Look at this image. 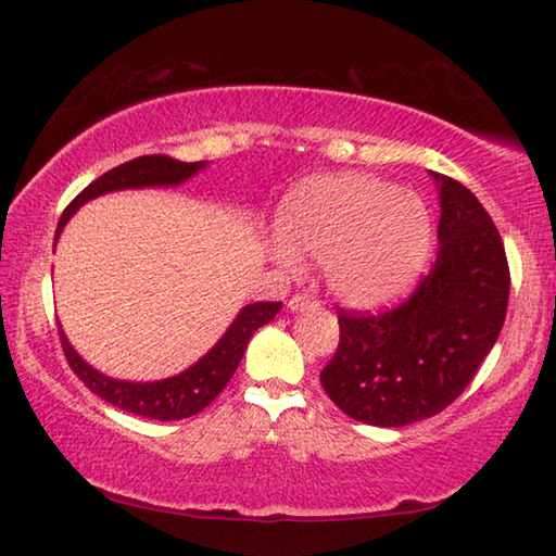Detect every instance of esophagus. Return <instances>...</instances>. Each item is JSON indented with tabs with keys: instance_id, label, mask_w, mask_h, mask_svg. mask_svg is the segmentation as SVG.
<instances>
[{
	"instance_id": "esophagus-1",
	"label": "esophagus",
	"mask_w": 556,
	"mask_h": 556,
	"mask_svg": "<svg viewBox=\"0 0 556 556\" xmlns=\"http://www.w3.org/2000/svg\"><path fill=\"white\" fill-rule=\"evenodd\" d=\"M290 313H303V309H315L319 307V300L309 293H298L288 300Z\"/></svg>"
}]
</instances>
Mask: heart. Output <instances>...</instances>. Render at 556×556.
<instances>
[{"label":"heart","mask_w":556,"mask_h":556,"mask_svg":"<svg viewBox=\"0 0 556 556\" xmlns=\"http://www.w3.org/2000/svg\"><path fill=\"white\" fill-rule=\"evenodd\" d=\"M276 256L290 270L319 261L339 303L383 307L415 286L430 258L434 222L422 194L364 173L317 175L288 194Z\"/></svg>","instance_id":"b5f03b06"}]
</instances>
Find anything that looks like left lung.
<instances>
[{
	"label": "left lung",
	"mask_w": 556,
	"mask_h": 556,
	"mask_svg": "<svg viewBox=\"0 0 556 556\" xmlns=\"http://www.w3.org/2000/svg\"><path fill=\"white\" fill-rule=\"evenodd\" d=\"M440 190V253L415 293L381 315L339 309V346L319 381L339 410L376 427L442 413L498 339L510 295L501 233L476 194L430 173Z\"/></svg>",
	"instance_id": "8db88e82"
}]
</instances>
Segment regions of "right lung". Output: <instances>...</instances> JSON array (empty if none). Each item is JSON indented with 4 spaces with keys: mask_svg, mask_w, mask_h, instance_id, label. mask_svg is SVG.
<instances>
[{
    "mask_svg": "<svg viewBox=\"0 0 556 556\" xmlns=\"http://www.w3.org/2000/svg\"><path fill=\"white\" fill-rule=\"evenodd\" d=\"M204 165H207L204 161L182 163L170 159V155H139V159L116 165V168L106 170L100 178L92 180L71 204H67L65 212L61 214V222H58L55 241L61 237L67 219L73 217L80 204L114 190L168 188V185H180L192 178L198 170H202ZM280 307H283L280 303L247 305L229 325L219 342L214 344L198 364H192L188 371H182L178 376L163 378V381L153 383L116 381V378L94 371L90 364L83 362L80 354L71 346V342H67L63 329L61 344L75 376L80 378L94 395H100L102 401L114 407H122L126 413L149 417V420H182V417L198 415L200 410H204V407L224 391V386L229 383V378L237 371L253 332H256L258 327L268 325L270 319L278 315Z\"/></svg>",
    "mask_w": 556,
    "mask_h": 556,
    "instance_id": "right-lung-1",
    "label": "right lung"
}]
</instances>
